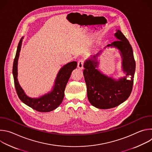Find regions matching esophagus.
I'll use <instances>...</instances> for the list:
<instances>
[{
	"label": "esophagus",
	"instance_id": "esophagus-1",
	"mask_svg": "<svg viewBox=\"0 0 152 152\" xmlns=\"http://www.w3.org/2000/svg\"><path fill=\"white\" fill-rule=\"evenodd\" d=\"M83 59L79 60V61L77 62V67H78V69L82 70V69H83Z\"/></svg>",
	"mask_w": 152,
	"mask_h": 152
}]
</instances>
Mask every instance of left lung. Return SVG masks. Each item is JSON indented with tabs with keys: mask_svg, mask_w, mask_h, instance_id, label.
Listing matches in <instances>:
<instances>
[{
	"mask_svg": "<svg viewBox=\"0 0 152 152\" xmlns=\"http://www.w3.org/2000/svg\"><path fill=\"white\" fill-rule=\"evenodd\" d=\"M114 37L117 39L107 48H115L121 58V70L125 76L115 79L103 74L99 67L98 57L103 50L86 59L83 72L87 88V97L90 103L99 109L115 107L126 101L131 94L135 72V61L133 50L129 41L120 30H116Z\"/></svg>",
	"mask_w": 152,
	"mask_h": 152,
	"instance_id": "obj_1",
	"label": "left lung"
}]
</instances>
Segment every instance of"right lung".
<instances>
[{"instance_id": "add662e5", "label": "right lung", "mask_w": 152, "mask_h": 152, "mask_svg": "<svg viewBox=\"0 0 152 152\" xmlns=\"http://www.w3.org/2000/svg\"><path fill=\"white\" fill-rule=\"evenodd\" d=\"M23 37L20 40L14 58L12 68V74L14 80L15 88L19 99L21 102L33 110L41 113H48L57 108L62 103L64 91L66 85L73 70L77 67V62H70L61 68L57 74L55 83L52 89L49 93L37 98H32L28 96L23 88L21 87L18 81V60Z\"/></svg>"}]
</instances>
